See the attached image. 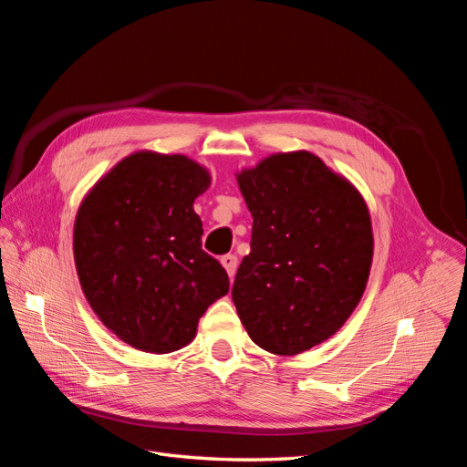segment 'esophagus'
Returning a JSON list of instances; mask_svg holds the SVG:
<instances>
[{
  "mask_svg": "<svg viewBox=\"0 0 467 467\" xmlns=\"http://www.w3.org/2000/svg\"><path fill=\"white\" fill-rule=\"evenodd\" d=\"M220 263L223 265L225 273L230 275V278H234V275H235V271H237V257L232 255V253H228V255H222Z\"/></svg>",
  "mask_w": 467,
  "mask_h": 467,
  "instance_id": "esophagus-1",
  "label": "esophagus"
}]
</instances>
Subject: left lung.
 <instances>
[{
    "label": "left lung",
    "instance_id": "1",
    "mask_svg": "<svg viewBox=\"0 0 467 467\" xmlns=\"http://www.w3.org/2000/svg\"><path fill=\"white\" fill-rule=\"evenodd\" d=\"M253 216L232 298L253 343L292 357L335 335L362 298L372 223L358 191L309 151L237 175Z\"/></svg>",
    "mask_w": 467,
    "mask_h": 467
}]
</instances>
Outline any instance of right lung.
Returning <instances> with one entry per match:
<instances>
[{"instance_id":"obj_1","label":"right lung","mask_w":467,"mask_h":467,"mask_svg":"<svg viewBox=\"0 0 467 467\" xmlns=\"http://www.w3.org/2000/svg\"><path fill=\"white\" fill-rule=\"evenodd\" d=\"M210 175L185 155L138 151L81 202L74 257L83 294L130 347L167 355L192 341L199 319L230 290L223 266L202 251L192 202Z\"/></svg>"}]
</instances>
